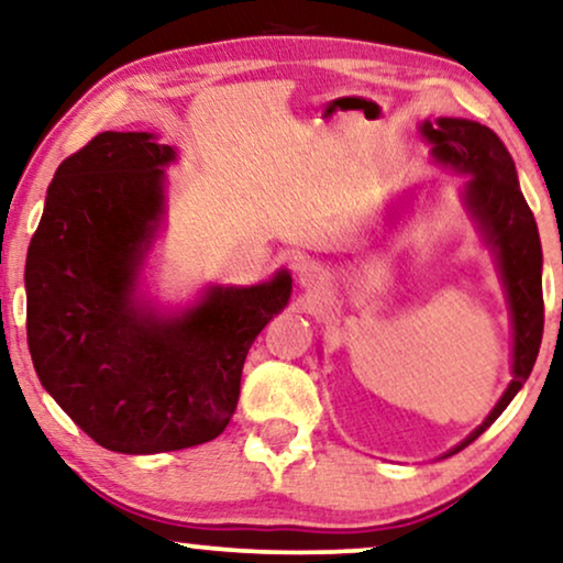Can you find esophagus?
<instances>
[{
	"label": "esophagus",
	"instance_id": "esophagus-1",
	"mask_svg": "<svg viewBox=\"0 0 563 563\" xmlns=\"http://www.w3.org/2000/svg\"><path fill=\"white\" fill-rule=\"evenodd\" d=\"M297 279H299V284H302V287L318 289L320 284H323L325 274H323V268H320L318 264H312V261H308V264H302V266L297 268Z\"/></svg>",
	"mask_w": 563,
	"mask_h": 563
}]
</instances>
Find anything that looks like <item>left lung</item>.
Wrapping results in <instances>:
<instances>
[{
	"instance_id": "obj_1",
	"label": "left lung",
	"mask_w": 563,
	"mask_h": 563,
	"mask_svg": "<svg viewBox=\"0 0 563 563\" xmlns=\"http://www.w3.org/2000/svg\"><path fill=\"white\" fill-rule=\"evenodd\" d=\"M419 131L432 144L437 163L471 175L465 186V207L496 255L512 310V383L484 424L448 452L455 455L499 419V413L530 377L543 339V279H540L543 251H540L536 217L517 184L515 159L492 129L468 119H437L421 123Z\"/></svg>"
}]
</instances>
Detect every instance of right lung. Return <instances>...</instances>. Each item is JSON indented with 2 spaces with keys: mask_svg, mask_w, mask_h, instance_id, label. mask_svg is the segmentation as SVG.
<instances>
[{
  "mask_svg": "<svg viewBox=\"0 0 563 563\" xmlns=\"http://www.w3.org/2000/svg\"><path fill=\"white\" fill-rule=\"evenodd\" d=\"M173 159L147 131L90 139L58 165L25 261L41 385L100 448L126 455L222 434L247 349L291 295V276L279 272L258 287H209L180 316L136 299Z\"/></svg>",
  "mask_w": 563,
  "mask_h": 563,
  "instance_id": "right-lung-1",
  "label": "right lung"
}]
</instances>
